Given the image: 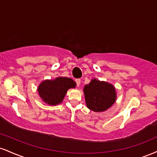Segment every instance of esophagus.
<instances>
[{
  "instance_id": "34e87169",
  "label": "esophagus",
  "mask_w": 157,
  "mask_h": 157,
  "mask_svg": "<svg viewBox=\"0 0 157 157\" xmlns=\"http://www.w3.org/2000/svg\"><path fill=\"white\" fill-rule=\"evenodd\" d=\"M76 83H77V87L80 86V79H77V80H76Z\"/></svg>"
}]
</instances>
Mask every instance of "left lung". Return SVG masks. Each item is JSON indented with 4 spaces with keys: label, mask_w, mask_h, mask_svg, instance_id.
<instances>
[{
    "label": "left lung",
    "mask_w": 157,
    "mask_h": 157,
    "mask_svg": "<svg viewBox=\"0 0 157 157\" xmlns=\"http://www.w3.org/2000/svg\"><path fill=\"white\" fill-rule=\"evenodd\" d=\"M83 92L87 107L94 112L106 111L117 99L116 88L113 84L96 78L84 86Z\"/></svg>",
    "instance_id": "left-lung-1"
}]
</instances>
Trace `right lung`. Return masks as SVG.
Here are the masks:
<instances>
[{"label": "right lung", "mask_w": 157, "mask_h": 157, "mask_svg": "<svg viewBox=\"0 0 157 157\" xmlns=\"http://www.w3.org/2000/svg\"><path fill=\"white\" fill-rule=\"evenodd\" d=\"M75 87L76 82L71 78L58 77L54 80L42 81L38 86L37 90L44 102L55 106L63 101L68 90Z\"/></svg>", "instance_id": "obj_1"}]
</instances>
